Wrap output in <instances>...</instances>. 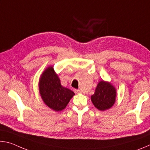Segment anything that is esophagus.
I'll use <instances>...</instances> for the list:
<instances>
[{"label": "esophagus", "instance_id": "34e87169", "mask_svg": "<svg viewBox=\"0 0 150 150\" xmlns=\"http://www.w3.org/2000/svg\"><path fill=\"white\" fill-rule=\"evenodd\" d=\"M74 92H75L76 94H78V93H81V90H79V89H74Z\"/></svg>", "mask_w": 150, "mask_h": 150}]
</instances>
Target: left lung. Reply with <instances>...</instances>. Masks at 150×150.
Listing matches in <instances>:
<instances>
[{
	"label": "left lung",
	"instance_id": "obj_1",
	"mask_svg": "<svg viewBox=\"0 0 150 150\" xmlns=\"http://www.w3.org/2000/svg\"><path fill=\"white\" fill-rule=\"evenodd\" d=\"M116 93L115 88L110 83L102 81L98 83L95 94L91 96V100L98 110H107L115 104Z\"/></svg>",
	"mask_w": 150,
	"mask_h": 150
}]
</instances>
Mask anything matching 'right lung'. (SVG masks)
<instances>
[{"label": "right lung", "instance_id": "right-lung-1", "mask_svg": "<svg viewBox=\"0 0 150 150\" xmlns=\"http://www.w3.org/2000/svg\"><path fill=\"white\" fill-rule=\"evenodd\" d=\"M40 93L44 102L55 111L64 109L75 93L69 88L63 87L52 67L43 73L39 83Z\"/></svg>", "mask_w": 150, "mask_h": 150}]
</instances>
